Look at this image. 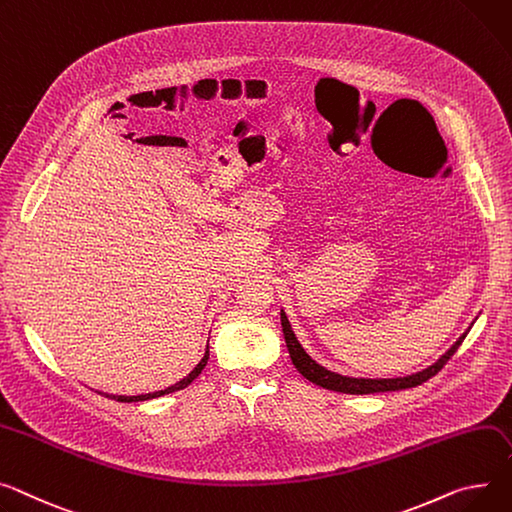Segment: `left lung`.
<instances>
[{"label": "left lung", "instance_id": "1", "mask_svg": "<svg viewBox=\"0 0 512 512\" xmlns=\"http://www.w3.org/2000/svg\"><path fill=\"white\" fill-rule=\"evenodd\" d=\"M282 317V331H284V339H286V346L292 358V364L296 366V370L302 374L304 379H309L311 383L329 389V391H337V393H350V395H368V393H383V391H401V389H412L418 387L422 383H426L428 379H432L434 374L445 366L451 356L457 352V348L461 346V342L465 339V335L469 333V329L457 339V342L442 354L432 366L414 372V374H407V377H397V379H356V377H344V374H337L327 370L325 366H321L319 362H315L309 354L304 352V348L300 346V342L296 339L292 325L286 317V313H280Z\"/></svg>", "mask_w": 512, "mask_h": 512}]
</instances>
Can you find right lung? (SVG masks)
Listing matches in <instances>:
<instances>
[{
    "label": "right lung",
    "instance_id": "right-lung-1",
    "mask_svg": "<svg viewBox=\"0 0 512 512\" xmlns=\"http://www.w3.org/2000/svg\"><path fill=\"white\" fill-rule=\"evenodd\" d=\"M208 358H210V344H208V348H206V354H203V358L199 360V364L187 374L185 379H181L179 383L170 385V387H166V389H162V391H154V393H146V395H109V393H105V397L115 399V401H123V403H133V401H148V399H156V397H162V395H168V393L181 391V389H185L187 385H191V383L199 377L201 370L206 368V364H208Z\"/></svg>",
    "mask_w": 512,
    "mask_h": 512
}]
</instances>
